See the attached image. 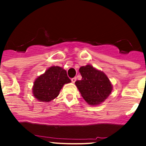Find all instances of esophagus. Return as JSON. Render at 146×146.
<instances>
[{
	"mask_svg": "<svg viewBox=\"0 0 146 146\" xmlns=\"http://www.w3.org/2000/svg\"><path fill=\"white\" fill-rule=\"evenodd\" d=\"M76 80H77V78H76V77H74V78H72V82H73V83H74V82H76Z\"/></svg>",
	"mask_w": 146,
	"mask_h": 146,
	"instance_id": "esophagus-1",
	"label": "esophagus"
}]
</instances>
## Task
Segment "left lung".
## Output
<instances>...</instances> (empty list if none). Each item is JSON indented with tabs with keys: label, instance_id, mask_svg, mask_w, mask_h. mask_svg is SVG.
<instances>
[{
	"label": "left lung",
	"instance_id": "8db88e82",
	"mask_svg": "<svg viewBox=\"0 0 146 146\" xmlns=\"http://www.w3.org/2000/svg\"><path fill=\"white\" fill-rule=\"evenodd\" d=\"M82 76L81 80L75 85L83 99L90 105H98L111 94L113 86L107 75L91 65L81 66L79 69Z\"/></svg>",
	"mask_w": 146,
	"mask_h": 146
}]
</instances>
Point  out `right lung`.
<instances>
[{
    "label": "right lung",
    "instance_id": "right-lung-1",
    "mask_svg": "<svg viewBox=\"0 0 146 146\" xmlns=\"http://www.w3.org/2000/svg\"><path fill=\"white\" fill-rule=\"evenodd\" d=\"M70 82L65 69L58 66H51L34 81L33 96L39 102H49L58 96L64 84Z\"/></svg>",
    "mask_w": 146,
    "mask_h": 146
}]
</instances>
